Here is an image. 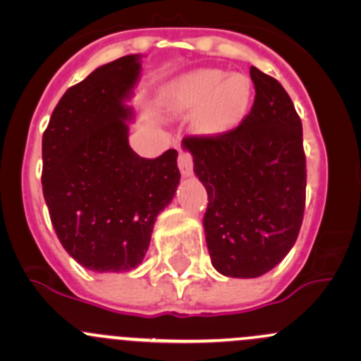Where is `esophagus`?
<instances>
[{
    "instance_id": "obj_1",
    "label": "esophagus",
    "mask_w": 361,
    "mask_h": 361,
    "mask_svg": "<svg viewBox=\"0 0 361 361\" xmlns=\"http://www.w3.org/2000/svg\"><path fill=\"white\" fill-rule=\"evenodd\" d=\"M178 167H180V173L183 176H190L194 173V160H192V155L188 152H180V155H178Z\"/></svg>"
}]
</instances>
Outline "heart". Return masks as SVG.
I'll return each instance as SVG.
<instances>
[{"mask_svg": "<svg viewBox=\"0 0 361 361\" xmlns=\"http://www.w3.org/2000/svg\"><path fill=\"white\" fill-rule=\"evenodd\" d=\"M251 94L248 76L202 68L174 78L164 89V103L173 113L195 111L194 123L201 133L225 134L243 122Z\"/></svg>", "mask_w": 361, "mask_h": 361, "instance_id": "heart-1", "label": "heart"}]
</instances>
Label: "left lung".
Returning <instances> with one entry per match:
<instances>
[{"mask_svg": "<svg viewBox=\"0 0 361 361\" xmlns=\"http://www.w3.org/2000/svg\"><path fill=\"white\" fill-rule=\"evenodd\" d=\"M255 103L235 129L181 141L207 192L211 264L228 278H258L297 241L305 206L302 122L281 83L251 66Z\"/></svg>", "mask_w": 361, "mask_h": 361, "instance_id": "8db88e82", "label": "left lung"}]
</instances>
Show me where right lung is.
Listing matches in <instances>:
<instances>
[{"instance_id":"1","label":"right lung","mask_w":361,"mask_h":361,"mask_svg":"<svg viewBox=\"0 0 361 361\" xmlns=\"http://www.w3.org/2000/svg\"><path fill=\"white\" fill-rule=\"evenodd\" d=\"M141 57L126 56L69 87L43 133V197L64 250L94 272L136 269L180 183L178 152L129 147Z\"/></svg>"}]
</instances>
